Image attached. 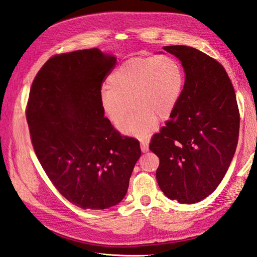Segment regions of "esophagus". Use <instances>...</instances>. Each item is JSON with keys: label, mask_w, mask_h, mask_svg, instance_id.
<instances>
[{"label": "esophagus", "mask_w": 257, "mask_h": 257, "mask_svg": "<svg viewBox=\"0 0 257 257\" xmlns=\"http://www.w3.org/2000/svg\"><path fill=\"white\" fill-rule=\"evenodd\" d=\"M141 148H142V151H143V152H148V150H149V143L143 142V143L141 144Z\"/></svg>", "instance_id": "34e87169"}]
</instances>
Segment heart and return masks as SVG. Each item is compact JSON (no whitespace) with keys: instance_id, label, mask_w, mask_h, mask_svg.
Masks as SVG:
<instances>
[{"instance_id":"b5f03b06","label":"heart","mask_w":257,"mask_h":257,"mask_svg":"<svg viewBox=\"0 0 257 257\" xmlns=\"http://www.w3.org/2000/svg\"><path fill=\"white\" fill-rule=\"evenodd\" d=\"M108 87L99 92L100 107L123 134L145 139L172 115L181 96L184 77L178 62L166 54L132 58L108 77Z\"/></svg>"}]
</instances>
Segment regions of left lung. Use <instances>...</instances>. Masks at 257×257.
<instances>
[{"label": "left lung", "instance_id": "obj_1", "mask_svg": "<svg viewBox=\"0 0 257 257\" xmlns=\"http://www.w3.org/2000/svg\"><path fill=\"white\" fill-rule=\"evenodd\" d=\"M163 49L181 61L185 81L170 120L149 148L160 159L162 192L194 204L216 189L234 158L240 124L236 93L224 67L208 54L182 45Z\"/></svg>", "mask_w": 257, "mask_h": 257}]
</instances>
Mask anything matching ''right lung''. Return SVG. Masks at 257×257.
Listing matches in <instances>:
<instances>
[{"mask_svg":"<svg viewBox=\"0 0 257 257\" xmlns=\"http://www.w3.org/2000/svg\"><path fill=\"white\" fill-rule=\"evenodd\" d=\"M115 62L97 48L56 54L30 90L26 115L36 157L56 189L82 209L119 204L142 154L137 139L122 136L100 107Z\"/></svg>","mask_w":257,"mask_h":257,"instance_id":"add662e5","label":"right lung"}]
</instances>
